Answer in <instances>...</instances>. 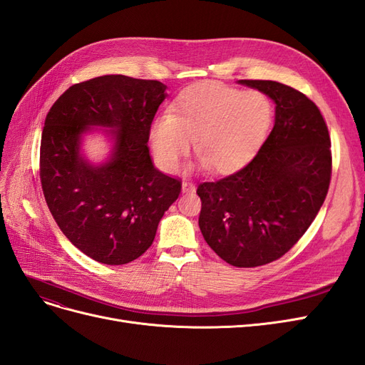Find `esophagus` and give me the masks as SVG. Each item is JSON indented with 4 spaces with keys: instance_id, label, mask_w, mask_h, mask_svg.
<instances>
[{
    "instance_id": "34e87169",
    "label": "esophagus",
    "mask_w": 365,
    "mask_h": 365,
    "mask_svg": "<svg viewBox=\"0 0 365 365\" xmlns=\"http://www.w3.org/2000/svg\"><path fill=\"white\" fill-rule=\"evenodd\" d=\"M195 190H196V187L193 182L187 181V180L182 181V193H193Z\"/></svg>"
}]
</instances>
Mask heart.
<instances>
[{"label":"heart","instance_id":"b5f03b06","mask_svg":"<svg viewBox=\"0 0 365 365\" xmlns=\"http://www.w3.org/2000/svg\"><path fill=\"white\" fill-rule=\"evenodd\" d=\"M271 120L272 106L264 94L204 82L187 88L170 115L153 121L150 141L164 169L173 170L196 140V153L207 168L230 175L256 155Z\"/></svg>","mask_w":365,"mask_h":365}]
</instances>
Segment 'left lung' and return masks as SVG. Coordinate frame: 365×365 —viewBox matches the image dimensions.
<instances>
[{"mask_svg": "<svg viewBox=\"0 0 365 365\" xmlns=\"http://www.w3.org/2000/svg\"><path fill=\"white\" fill-rule=\"evenodd\" d=\"M275 103L274 128L244 169L197 185L201 233L237 268L280 259L322 208L332 175L326 121L303 93L274 81H239Z\"/></svg>", "mask_w": 365, "mask_h": 365, "instance_id": "8db88e82", "label": "left lung"}]
</instances>
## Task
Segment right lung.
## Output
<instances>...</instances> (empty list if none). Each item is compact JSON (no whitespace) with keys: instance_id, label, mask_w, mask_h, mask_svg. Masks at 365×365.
Segmentation results:
<instances>
[{"instance_id":"obj_1","label":"right lung","mask_w":365,"mask_h":365,"mask_svg":"<svg viewBox=\"0 0 365 365\" xmlns=\"http://www.w3.org/2000/svg\"><path fill=\"white\" fill-rule=\"evenodd\" d=\"M158 81L109 74L76 83L47 114L41 138V184L47 205L71 244L103 264H125L150 245L181 181L149 155L152 120L165 98ZM103 127L110 157L94 165L83 135Z\"/></svg>"}]
</instances>
